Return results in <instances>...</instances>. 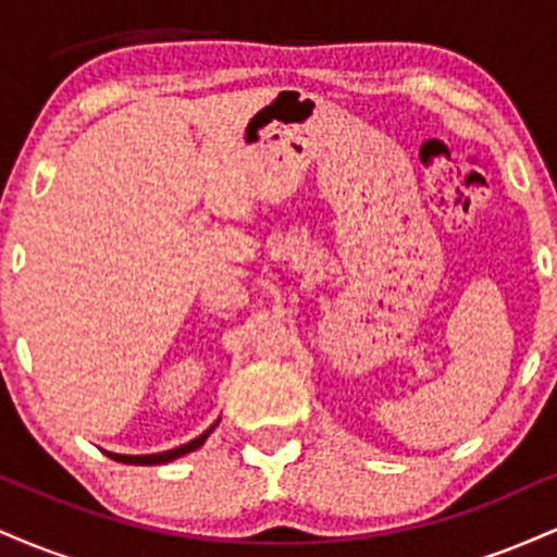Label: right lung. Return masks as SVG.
I'll return each instance as SVG.
<instances>
[{
	"instance_id": "right-lung-1",
	"label": "right lung",
	"mask_w": 557,
	"mask_h": 557,
	"mask_svg": "<svg viewBox=\"0 0 557 557\" xmlns=\"http://www.w3.org/2000/svg\"><path fill=\"white\" fill-rule=\"evenodd\" d=\"M216 424H220V419H216L214 424L209 426L207 432L198 434L196 440H190V443H185V445H181V447H172V450H164V453H151V456H120V453H110V450H104V453L112 458V461L131 463V466H159V463H170V461H175V458L185 456V453L198 450V447L207 443V437H209V434H212V430H214Z\"/></svg>"
}]
</instances>
